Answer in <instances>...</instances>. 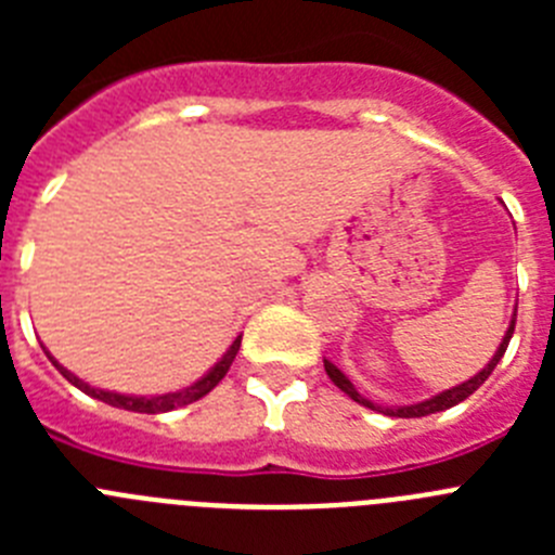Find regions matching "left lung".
Masks as SVG:
<instances>
[{
    "label": "left lung",
    "mask_w": 555,
    "mask_h": 555,
    "mask_svg": "<svg viewBox=\"0 0 555 555\" xmlns=\"http://www.w3.org/2000/svg\"><path fill=\"white\" fill-rule=\"evenodd\" d=\"M514 322H517V311H514L512 325H508L506 336H503V341H500L498 352H494L492 361H489V364L483 366V370H480L478 375L469 377V380H464V384L453 386V389L439 391V395H434V397H430V400H423V403H414V405H377V403H372V400H366L364 395H358L356 386L350 384V377H347L345 372L338 370L336 364H331V361H327V358H325V372H327V377H331L333 384H336L338 389L345 391L347 397H352V400H356L358 405H366V409L380 411V414H386V416H403V420H409V416H428V414H436V411L453 409V405H459L461 400H467V397L473 395V391H478V389H480V384H483V380H487V377L492 375L494 366H498V361H500V358H503V352H506L508 341H512Z\"/></svg>",
    "instance_id": "1"
}]
</instances>
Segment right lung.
I'll return each mask as SVG.
<instances>
[{"instance_id":"1","label":"right lung","mask_w":555,"mask_h":555,"mask_svg":"<svg viewBox=\"0 0 555 555\" xmlns=\"http://www.w3.org/2000/svg\"><path fill=\"white\" fill-rule=\"evenodd\" d=\"M238 347H242V336L235 338L233 345H230V350L224 352L222 358H219L217 364L210 366L208 372H205L203 377H199L197 384L185 386V389L180 391H169V395H152V397H135V395H119V391H105V389H94V386H88L86 380H80V377L75 375V372H68L66 366H61L55 361V358L49 356V361L61 370V375L66 377L68 384L77 386L80 391H86V395L96 397V400H102V403L113 405V409H125V411H139V414H164V411H171V409H183V405L189 403H197L199 397L208 395L214 386L222 380L224 375H228L230 364H233L235 352H238Z\"/></svg>"}]
</instances>
